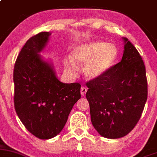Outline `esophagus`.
<instances>
[{"mask_svg": "<svg viewBox=\"0 0 157 157\" xmlns=\"http://www.w3.org/2000/svg\"><path fill=\"white\" fill-rule=\"evenodd\" d=\"M87 91V87H84V86H83V87H82V88H81V94H82V96L85 95Z\"/></svg>", "mask_w": 157, "mask_h": 157, "instance_id": "34e87169", "label": "esophagus"}]
</instances>
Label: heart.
Here are the masks:
<instances>
[{"label": "heart", "mask_w": 157, "mask_h": 157, "mask_svg": "<svg viewBox=\"0 0 157 157\" xmlns=\"http://www.w3.org/2000/svg\"><path fill=\"white\" fill-rule=\"evenodd\" d=\"M117 56V50L112 44L102 41L82 43L72 49V59H67L65 68L75 74L78 70L77 63L83 65V72L88 78L101 76L110 68Z\"/></svg>", "instance_id": "heart-1"}]
</instances>
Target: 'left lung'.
Returning <instances> with one entry per match:
<instances>
[{
    "label": "left lung",
    "mask_w": 157,
    "mask_h": 157,
    "mask_svg": "<svg viewBox=\"0 0 157 157\" xmlns=\"http://www.w3.org/2000/svg\"><path fill=\"white\" fill-rule=\"evenodd\" d=\"M124 40L121 62L87 85L92 124L99 135L108 139H119L130 132L139 122L147 99L144 61L128 39Z\"/></svg>",
    "instance_id": "1"
}]
</instances>
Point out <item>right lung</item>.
Masks as SVG:
<instances>
[{
	"label": "right lung",
	"instance_id": "add662e5",
	"mask_svg": "<svg viewBox=\"0 0 157 157\" xmlns=\"http://www.w3.org/2000/svg\"><path fill=\"white\" fill-rule=\"evenodd\" d=\"M50 34L40 32L30 38L18 54L13 70L16 112L25 128L40 139L59 134L81 98L80 84L60 82L52 65L39 55Z\"/></svg>",
	"mask_w": 157,
	"mask_h": 157
}]
</instances>
